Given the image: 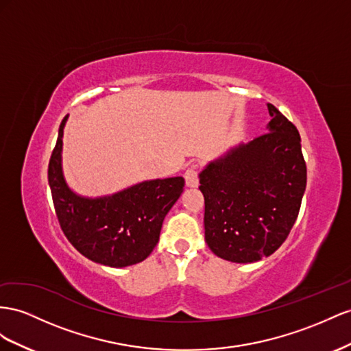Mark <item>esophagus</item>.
Here are the masks:
<instances>
[{"mask_svg":"<svg viewBox=\"0 0 351 351\" xmlns=\"http://www.w3.org/2000/svg\"><path fill=\"white\" fill-rule=\"evenodd\" d=\"M184 180H186V186H189V187H196V186L199 184L196 167H189V168L186 169Z\"/></svg>","mask_w":351,"mask_h":351,"instance_id":"esophagus-1","label":"esophagus"}]
</instances>
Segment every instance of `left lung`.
<instances>
[{
    "label": "left lung",
    "mask_w": 351,
    "mask_h": 351,
    "mask_svg": "<svg viewBox=\"0 0 351 351\" xmlns=\"http://www.w3.org/2000/svg\"><path fill=\"white\" fill-rule=\"evenodd\" d=\"M266 134L230 149L199 174L205 241L223 260L254 263L285 242L307 184L297 127L267 103Z\"/></svg>",
    "instance_id": "1"
}]
</instances>
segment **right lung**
<instances>
[{
    "label": "right lung",
    "mask_w": 351,
    "mask_h": 351,
    "mask_svg": "<svg viewBox=\"0 0 351 351\" xmlns=\"http://www.w3.org/2000/svg\"><path fill=\"white\" fill-rule=\"evenodd\" d=\"M62 121L49 164V184L59 224L68 241L88 260L127 267L146 260L159 241L160 227L184 187L183 177L141 182L118 193L85 197L66 183L62 169Z\"/></svg>",
    "instance_id": "add662e5"
}]
</instances>
